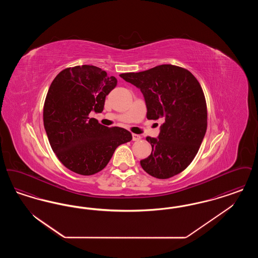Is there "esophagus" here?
<instances>
[{"label": "esophagus", "instance_id": "obj_1", "mask_svg": "<svg viewBox=\"0 0 258 258\" xmlns=\"http://www.w3.org/2000/svg\"><path fill=\"white\" fill-rule=\"evenodd\" d=\"M140 139H141V136H140V135H135V134L133 135V140H134V141H139Z\"/></svg>", "mask_w": 258, "mask_h": 258}]
</instances>
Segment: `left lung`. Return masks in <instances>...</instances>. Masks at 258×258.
<instances>
[{
    "mask_svg": "<svg viewBox=\"0 0 258 258\" xmlns=\"http://www.w3.org/2000/svg\"><path fill=\"white\" fill-rule=\"evenodd\" d=\"M120 76L140 89L148 119L164 121L158 138L146 137L152 153L140 160L142 168L158 179L184 171L196 158L207 130V104L198 80L173 64Z\"/></svg>",
    "mask_w": 258,
    "mask_h": 258,
    "instance_id": "left-lung-1",
    "label": "left lung"
}]
</instances>
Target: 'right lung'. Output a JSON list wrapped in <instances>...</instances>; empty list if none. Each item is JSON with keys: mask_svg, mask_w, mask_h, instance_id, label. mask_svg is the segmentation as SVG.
Returning a JSON list of instances; mask_svg holds the SVG:
<instances>
[{"mask_svg": "<svg viewBox=\"0 0 258 258\" xmlns=\"http://www.w3.org/2000/svg\"><path fill=\"white\" fill-rule=\"evenodd\" d=\"M116 85L114 76L88 64L64 69L52 81L43 124L53 152L71 171L84 176L101 171L116 148L133 139L123 127H107L89 117L92 111L103 110L105 97Z\"/></svg>", "mask_w": 258, "mask_h": 258, "instance_id": "add662e5", "label": "right lung"}]
</instances>
